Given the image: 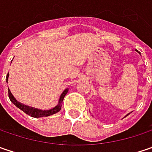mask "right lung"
Segmentation results:
<instances>
[{"mask_svg":"<svg viewBox=\"0 0 152 152\" xmlns=\"http://www.w3.org/2000/svg\"><path fill=\"white\" fill-rule=\"evenodd\" d=\"M7 77H8V74L7 75ZM68 90H65L62 94L60 96V99H59V104L57 106H56L55 108L51 109V110H38V109H34L32 107H28L27 105H23V104H20L19 102H17V100L13 96V95L11 94L10 90H8V97L10 99V101L15 104L17 108H19L20 110H21L23 112H25L27 115L30 116L32 117H48L50 115H53L56 112H58L61 108H62V102L65 96V95L67 94Z\"/></svg>","mask_w":152,"mask_h":152,"instance_id":"obj_1","label":"right lung"}]
</instances>
